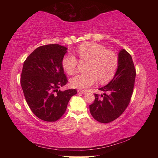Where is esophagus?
Instances as JSON below:
<instances>
[{"mask_svg": "<svg viewBox=\"0 0 158 158\" xmlns=\"http://www.w3.org/2000/svg\"><path fill=\"white\" fill-rule=\"evenodd\" d=\"M77 92H79L80 94H86L85 91H83V90H81V89L77 90Z\"/></svg>", "mask_w": 158, "mask_h": 158, "instance_id": "1", "label": "esophagus"}]
</instances>
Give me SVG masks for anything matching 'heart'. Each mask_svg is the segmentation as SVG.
I'll use <instances>...</instances> for the list:
<instances>
[{"label":"heart","mask_w":158,"mask_h":158,"mask_svg":"<svg viewBox=\"0 0 158 158\" xmlns=\"http://www.w3.org/2000/svg\"><path fill=\"white\" fill-rule=\"evenodd\" d=\"M81 62H89L85 74H77L70 80V84L75 88L81 90L88 89L97 80L105 83L111 79L117 71L119 59L117 54L107 50L105 47L95 43L83 44L77 51ZM78 61L72 54L64 56L62 66L69 75H73L77 70Z\"/></svg>","instance_id":"1"}]
</instances>
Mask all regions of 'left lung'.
Here are the masks:
<instances>
[{"label": "left lung", "mask_w": 158, "mask_h": 158, "mask_svg": "<svg viewBox=\"0 0 158 158\" xmlns=\"http://www.w3.org/2000/svg\"><path fill=\"white\" fill-rule=\"evenodd\" d=\"M119 64L117 71L108 84L99 88L105 92L89 105L90 113L100 123H109L123 113L129 105L135 85L136 70L132 56L124 49L118 53Z\"/></svg>", "instance_id": "8db88e82"}]
</instances>
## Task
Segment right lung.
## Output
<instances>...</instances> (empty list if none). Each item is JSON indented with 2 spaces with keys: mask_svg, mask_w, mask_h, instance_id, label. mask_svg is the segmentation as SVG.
Wrapping results in <instances>:
<instances>
[{
  "mask_svg": "<svg viewBox=\"0 0 158 158\" xmlns=\"http://www.w3.org/2000/svg\"><path fill=\"white\" fill-rule=\"evenodd\" d=\"M68 48L58 44L39 47L23 62L21 86L29 107L45 122H56L65 113L75 89H59L68 81L62 60Z\"/></svg>",
  "mask_w": 158,
  "mask_h": 158,
  "instance_id": "1",
  "label": "right lung"
}]
</instances>
